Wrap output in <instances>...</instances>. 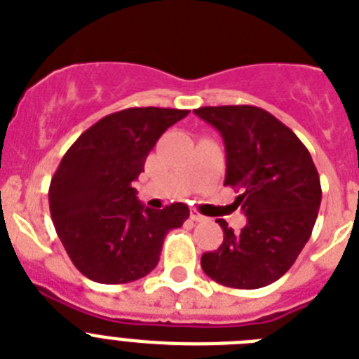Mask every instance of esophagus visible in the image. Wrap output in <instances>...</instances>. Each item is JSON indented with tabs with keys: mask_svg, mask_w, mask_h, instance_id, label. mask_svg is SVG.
<instances>
[{
	"mask_svg": "<svg viewBox=\"0 0 359 359\" xmlns=\"http://www.w3.org/2000/svg\"><path fill=\"white\" fill-rule=\"evenodd\" d=\"M191 220H194V222H205L207 218L203 215H200V212H198L196 209H191Z\"/></svg>",
	"mask_w": 359,
	"mask_h": 359,
	"instance_id": "34e87169",
	"label": "esophagus"
}]
</instances>
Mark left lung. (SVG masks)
Returning a JSON list of instances; mask_svg holds the SVG:
<instances>
[{
	"instance_id": "left-lung-1",
	"label": "left lung",
	"mask_w": 359,
	"mask_h": 359,
	"mask_svg": "<svg viewBox=\"0 0 359 359\" xmlns=\"http://www.w3.org/2000/svg\"><path fill=\"white\" fill-rule=\"evenodd\" d=\"M194 114L226 144V182L248 218L240 233L224 229L218 250L201 255V269L218 284L255 290L280 279L312 235L321 183L301 139L257 106H203Z\"/></svg>"
}]
</instances>
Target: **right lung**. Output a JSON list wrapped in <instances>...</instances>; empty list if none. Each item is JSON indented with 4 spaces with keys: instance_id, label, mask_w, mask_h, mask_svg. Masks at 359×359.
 Returning <instances> with one entry per match:
<instances>
[{
    "instance_id": "1",
    "label": "right lung",
    "mask_w": 359,
    "mask_h": 359,
    "mask_svg": "<svg viewBox=\"0 0 359 359\" xmlns=\"http://www.w3.org/2000/svg\"><path fill=\"white\" fill-rule=\"evenodd\" d=\"M189 109L128 108L86 130L62 158L49 187L56 235L80 273L126 284L152 271L163 240L189 218L185 203L144 207L132 187L161 133Z\"/></svg>"
}]
</instances>
